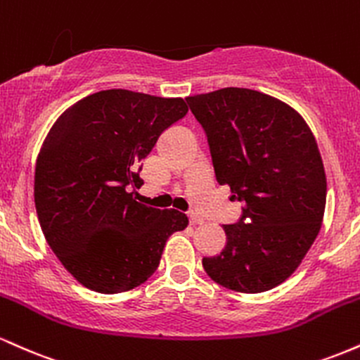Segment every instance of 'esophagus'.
Masks as SVG:
<instances>
[{
    "label": "esophagus",
    "instance_id": "34e87169",
    "mask_svg": "<svg viewBox=\"0 0 360 360\" xmlns=\"http://www.w3.org/2000/svg\"><path fill=\"white\" fill-rule=\"evenodd\" d=\"M189 223H191V225H201V223H203V218L196 217V214H189Z\"/></svg>",
    "mask_w": 360,
    "mask_h": 360
}]
</instances>
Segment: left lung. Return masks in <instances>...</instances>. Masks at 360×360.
Masks as SVG:
<instances>
[{
	"label": "left lung",
	"instance_id": "8db88e82",
	"mask_svg": "<svg viewBox=\"0 0 360 360\" xmlns=\"http://www.w3.org/2000/svg\"><path fill=\"white\" fill-rule=\"evenodd\" d=\"M205 128L214 174L243 203L223 225L225 249L203 257L214 283L262 292L284 283L315 242L323 221L326 176L316 140L295 108L247 88L186 98Z\"/></svg>",
	"mask_w": 360,
	"mask_h": 360
}]
</instances>
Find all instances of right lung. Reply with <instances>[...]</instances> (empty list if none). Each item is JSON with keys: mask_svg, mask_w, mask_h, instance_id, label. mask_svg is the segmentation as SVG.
<instances>
[{"mask_svg": "<svg viewBox=\"0 0 360 360\" xmlns=\"http://www.w3.org/2000/svg\"><path fill=\"white\" fill-rule=\"evenodd\" d=\"M186 113L183 98L106 89L74 103L49 130L35 166L37 214L53 254L84 288L117 295L140 286L167 238L188 226L186 214L134 198L140 162Z\"/></svg>", "mask_w": 360, "mask_h": 360, "instance_id": "right-lung-1", "label": "right lung"}]
</instances>
